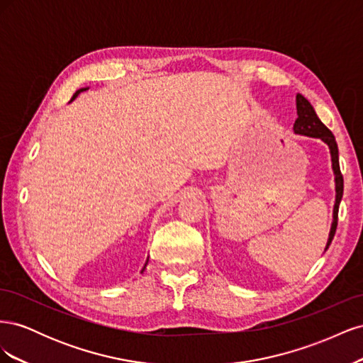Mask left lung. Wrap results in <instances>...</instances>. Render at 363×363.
I'll list each match as a JSON object with an SVG mask.
<instances>
[{
  "label": "left lung",
  "instance_id": "obj_1",
  "mask_svg": "<svg viewBox=\"0 0 363 363\" xmlns=\"http://www.w3.org/2000/svg\"><path fill=\"white\" fill-rule=\"evenodd\" d=\"M296 115H298V118H296L295 123H294V133L301 135V136L321 139L324 144H327L328 150H330L332 169H333V174H335L336 199H335V206H333V221H332V227H330V233H328L327 245H325V250H324V251H327V248L330 247L333 236L336 233L339 204H340V200H342V194H344V179H342V174H340V168H339L337 144H336L332 131L321 123V119L318 118L312 104L307 101L301 94H296Z\"/></svg>",
  "mask_w": 363,
  "mask_h": 363
}]
</instances>
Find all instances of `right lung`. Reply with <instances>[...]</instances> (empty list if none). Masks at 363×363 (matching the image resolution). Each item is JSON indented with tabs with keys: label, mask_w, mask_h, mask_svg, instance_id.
<instances>
[{
	"label": "right lung",
	"mask_w": 363,
	"mask_h": 363,
	"mask_svg": "<svg viewBox=\"0 0 363 363\" xmlns=\"http://www.w3.org/2000/svg\"><path fill=\"white\" fill-rule=\"evenodd\" d=\"M86 89H87V87H82V89H79V91H77V92L74 94V96L71 98V101H72V100H75V98H77V96H79V94H80V92H83V91H86ZM147 263H148V260L145 262V265H144V268H142V271H144V269H145V267H147Z\"/></svg>",
	"instance_id": "1"
}]
</instances>
